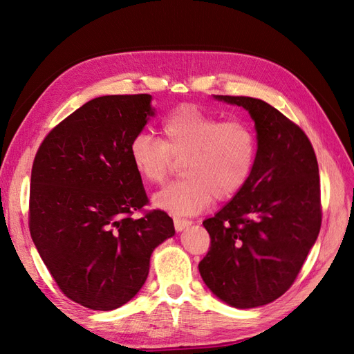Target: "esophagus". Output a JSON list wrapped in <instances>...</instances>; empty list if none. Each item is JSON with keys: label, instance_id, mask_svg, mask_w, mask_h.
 Here are the masks:
<instances>
[{"label": "esophagus", "instance_id": "obj_1", "mask_svg": "<svg viewBox=\"0 0 354 354\" xmlns=\"http://www.w3.org/2000/svg\"><path fill=\"white\" fill-rule=\"evenodd\" d=\"M189 226H192V221L189 220H185V218H178V217H174V227L177 232H183L185 229H187Z\"/></svg>", "mask_w": 354, "mask_h": 354}]
</instances>
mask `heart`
I'll list each match as a JSON object with an SVG mask.
<instances>
[{"label":"heart","mask_w":354,"mask_h":354,"mask_svg":"<svg viewBox=\"0 0 354 354\" xmlns=\"http://www.w3.org/2000/svg\"><path fill=\"white\" fill-rule=\"evenodd\" d=\"M160 140L138 133L128 146L136 173L149 185L164 183L173 159L181 176L153 196V207L174 216H195L214 198H233L248 183L257 158V137L243 121H220L195 106H181L159 125Z\"/></svg>","instance_id":"heart-1"}]
</instances>
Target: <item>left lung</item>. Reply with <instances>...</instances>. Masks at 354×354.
Listing matches in <instances>:
<instances>
[{
  "instance_id": "left-lung-1",
  "label": "left lung",
  "mask_w": 354,
  "mask_h": 354,
  "mask_svg": "<svg viewBox=\"0 0 354 354\" xmlns=\"http://www.w3.org/2000/svg\"><path fill=\"white\" fill-rule=\"evenodd\" d=\"M248 111L257 158L248 183L203 221L211 248L199 263L209 291L234 308L285 294L320 230L319 167L304 131L260 99L214 95Z\"/></svg>"
}]
</instances>
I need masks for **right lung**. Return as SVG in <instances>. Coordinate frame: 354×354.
I'll use <instances>...</instances> for the list:
<instances>
[{
    "label": "right lung",
    "mask_w": 354,
    "mask_h": 354,
    "mask_svg": "<svg viewBox=\"0 0 354 354\" xmlns=\"http://www.w3.org/2000/svg\"><path fill=\"white\" fill-rule=\"evenodd\" d=\"M153 115L151 94L95 97L53 128L32 167V241L62 292L91 310L130 301L176 233L164 211L131 217L147 196L128 146Z\"/></svg>",
    "instance_id": "right-lung-1"
}]
</instances>
